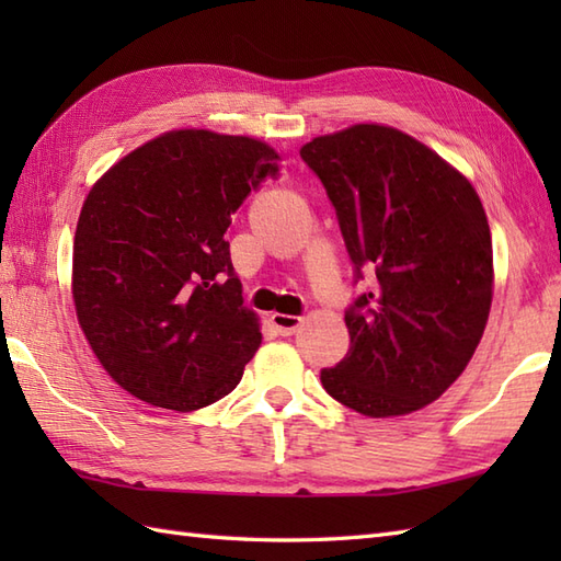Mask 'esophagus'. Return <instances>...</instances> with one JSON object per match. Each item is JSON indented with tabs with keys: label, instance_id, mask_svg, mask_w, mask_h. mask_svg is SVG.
Wrapping results in <instances>:
<instances>
[{
	"label": "esophagus",
	"instance_id": "esophagus-1",
	"mask_svg": "<svg viewBox=\"0 0 561 561\" xmlns=\"http://www.w3.org/2000/svg\"><path fill=\"white\" fill-rule=\"evenodd\" d=\"M270 323L274 325V330L279 332V335H294V332L301 328L304 318H299V316H287V313H272V316H270Z\"/></svg>",
	"mask_w": 561,
	"mask_h": 561
}]
</instances>
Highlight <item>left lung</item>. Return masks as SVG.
Listing matches in <instances>:
<instances>
[{
  "instance_id": "8db88e82",
  "label": "left lung",
  "mask_w": 561,
  "mask_h": 561,
  "mask_svg": "<svg viewBox=\"0 0 561 561\" xmlns=\"http://www.w3.org/2000/svg\"><path fill=\"white\" fill-rule=\"evenodd\" d=\"M323 181L356 267L376 274L344 316L350 352L323 388L364 416L426 408L472 359L494 294L492 233L472 183L420 139L378 123L320 135Z\"/></svg>"
}]
</instances>
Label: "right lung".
Wrapping results in <instances>:
<instances>
[{
  "mask_svg": "<svg viewBox=\"0 0 561 561\" xmlns=\"http://www.w3.org/2000/svg\"><path fill=\"white\" fill-rule=\"evenodd\" d=\"M282 157L267 141L169 129L113 163L77 221L71 299L117 386L193 412L238 386L262 335L224 233Z\"/></svg>",
  "mask_w": 561,
  "mask_h": 561,
  "instance_id": "1",
  "label": "right lung"
}]
</instances>
